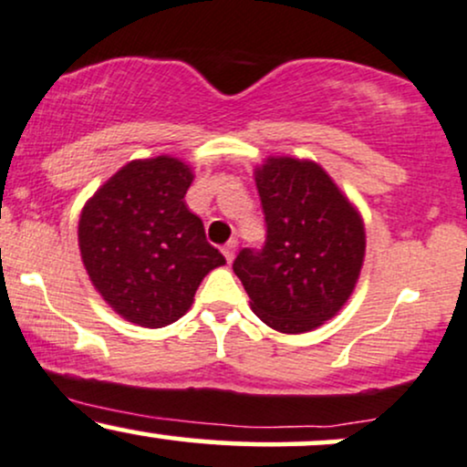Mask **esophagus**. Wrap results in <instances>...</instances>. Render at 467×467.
I'll use <instances>...</instances> for the list:
<instances>
[{
  "instance_id": "esophagus-1",
  "label": "esophagus",
  "mask_w": 467,
  "mask_h": 467,
  "mask_svg": "<svg viewBox=\"0 0 467 467\" xmlns=\"http://www.w3.org/2000/svg\"><path fill=\"white\" fill-rule=\"evenodd\" d=\"M234 250H237V241H234V239H230L228 244L223 245V248H222L223 256H226V261H228V264H230V261L234 259Z\"/></svg>"
}]
</instances>
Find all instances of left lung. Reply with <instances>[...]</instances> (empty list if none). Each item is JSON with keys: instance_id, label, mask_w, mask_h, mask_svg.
Here are the masks:
<instances>
[{"instance_id": "8db88e82", "label": "left lung", "mask_w": 467, "mask_h": 467, "mask_svg": "<svg viewBox=\"0 0 467 467\" xmlns=\"http://www.w3.org/2000/svg\"><path fill=\"white\" fill-rule=\"evenodd\" d=\"M265 241L233 270L252 312L283 334L312 331L347 303L364 259L356 208L314 162L272 158L256 171Z\"/></svg>"}]
</instances>
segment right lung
<instances>
[{"label": "right lung", "mask_w": 467, "mask_h": 467, "mask_svg": "<svg viewBox=\"0 0 467 467\" xmlns=\"http://www.w3.org/2000/svg\"><path fill=\"white\" fill-rule=\"evenodd\" d=\"M192 173L160 155L122 166L85 203L78 245L94 287L122 318L164 327L189 312L202 278L226 259L186 208Z\"/></svg>", "instance_id": "add662e5"}]
</instances>
